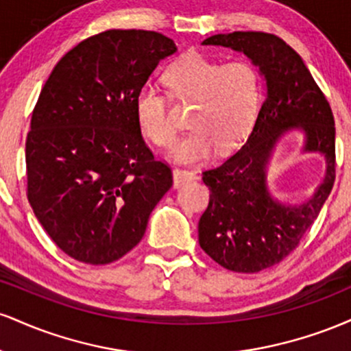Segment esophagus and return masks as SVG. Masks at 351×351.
Instances as JSON below:
<instances>
[{"mask_svg":"<svg viewBox=\"0 0 351 351\" xmlns=\"http://www.w3.org/2000/svg\"><path fill=\"white\" fill-rule=\"evenodd\" d=\"M198 180V175L191 170H183V168H175L173 170V183H175V188H181L183 184L191 183V181Z\"/></svg>","mask_w":351,"mask_h":351,"instance_id":"esophagus-1","label":"esophagus"}]
</instances>
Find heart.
Segmentation results:
<instances>
[{"instance_id": "heart-1", "label": "heart", "mask_w": 351, "mask_h": 351, "mask_svg": "<svg viewBox=\"0 0 351 351\" xmlns=\"http://www.w3.org/2000/svg\"><path fill=\"white\" fill-rule=\"evenodd\" d=\"M168 92L178 102H195L189 127L173 147V158L183 163L206 160L219 148L234 152L251 134L261 104L263 79L249 60L223 62L199 52H188L165 72ZM140 130L156 147H170L176 136L168 97L158 87L143 86L135 95Z\"/></svg>"}]
</instances>
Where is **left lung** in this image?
I'll use <instances>...</instances> for the list:
<instances>
[{"mask_svg":"<svg viewBox=\"0 0 351 351\" xmlns=\"http://www.w3.org/2000/svg\"><path fill=\"white\" fill-rule=\"evenodd\" d=\"M204 46L243 52L265 79V99L243 147L203 171L209 204L198 224L204 252L228 271L254 274L279 264L300 243L335 183V120L302 58L274 34L234 31ZM304 132V151L326 156V176L312 199L280 204L267 188V167L280 136Z\"/></svg>","mask_w":351,"mask_h":351,"instance_id":"8db88e82","label":"left lung"}]
</instances>
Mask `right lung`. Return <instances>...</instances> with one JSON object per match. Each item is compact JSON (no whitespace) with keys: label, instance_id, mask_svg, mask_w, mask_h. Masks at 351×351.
I'll use <instances>...</instances> for the list:
<instances>
[{"label":"right lung","instance_id":"obj_1","mask_svg":"<svg viewBox=\"0 0 351 351\" xmlns=\"http://www.w3.org/2000/svg\"><path fill=\"white\" fill-rule=\"evenodd\" d=\"M173 39L108 29L56 64L26 138L27 199L44 231L72 259L110 264L142 241L173 175L155 160L135 117V95Z\"/></svg>","mask_w":351,"mask_h":351}]
</instances>
